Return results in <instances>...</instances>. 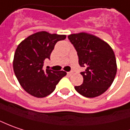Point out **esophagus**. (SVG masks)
I'll return each mask as SVG.
<instances>
[{"mask_svg":"<svg viewBox=\"0 0 130 130\" xmlns=\"http://www.w3.org/2000/svg\"><path fill=\"white\" fill-rule=\"evenodd\" d=\"M67 74H68L69 75H72L73 74V72H67Z\"/></svg>","mask_w":130,"mask_h":130,"instance_id":"34e87169","label":"esophagus"}]
</instances>
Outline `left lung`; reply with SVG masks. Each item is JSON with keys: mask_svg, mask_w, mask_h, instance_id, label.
<instances>
[{"mask_svg": "<svg viewBox=\"0 0 130 130\" xmlns=\"http://www.w3.org/2000/svg\"><path fill=\"white\" fill-rule=\"evenodd\" d=\"M68 38L77 52L80 66L86 68L80 73L83 83L75 90L88 98L100 96L112 85L116 75L113 49L100 38L85 32L70 34Z\"/></svg>", "mask_w": 130, "mask_h": 130, "instance_id": "obj_1", "label": "left lung"}]
</instances>
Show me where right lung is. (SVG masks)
<instances>
[{
  "instance_id": "add662e5",
  "label": "right lung",
  "mask_w": 130,
  "mask_h": 130,
  "mask_svg": "<svg viewBox=\"0 0 130 130\" xmlns=\"http://www.w3.org/2000/svg\"><path fill=\"white\" fill-rule=\"evenodd\" d=\"M66 37V35L39 31L19 44L14 56L13 69L20 86L27 93L37 98L45 97L67 75L64 71L43 69L44 61L50 59L55 44Z\"/></svg>"
}]
</instances>
